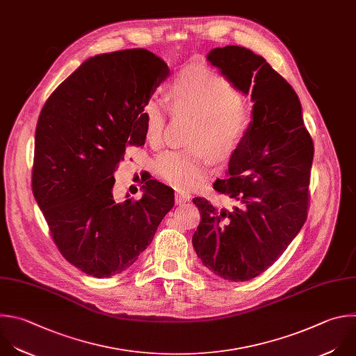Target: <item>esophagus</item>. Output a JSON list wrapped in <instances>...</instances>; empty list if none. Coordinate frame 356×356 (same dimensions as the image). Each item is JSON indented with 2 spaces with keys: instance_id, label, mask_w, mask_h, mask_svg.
<instances>
[{
  "instance_id": "34e87169",
  "label": "esophagus",
  "mask_w": 356,
  "mask_h": 356,
  "mask_svg": "<svg viewBox=\"0 0 356 356\" xmlns=\"http://www.w3.org/2000/svg\"><path fill=\"white\" fill-rule=\"evenodd\" d=\"M176 204L177 205H181V204H184V202H187L188 200H190V194H184V193H177L176 194Z\"/></svg>"
}]
</instances>
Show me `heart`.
<instances>
[{
  "instance_id": "b5f03b06",
  "label": "heart",
  "mask_w": 356,
  "mask_h": 356,
  "mask_svg": "<svg viewBox=\"0 0 356 356\" xmlns=\"http://www.w3.org/2000/svg\"><path fill=\"white\" fill-rule=\"evenodd\" d=\"M172 106L198 117L191 138L194 149L169 151L156 159L158 175L180 190L200 184L209 173L205 152L216 161L227 158L238 148L252 126V114L242 104V95L227 78L204 68L183 70L169 89ZM169 108L165 102L151 99L143 107L145 137L161 145Z\"/></svg>"
}]
</instances>
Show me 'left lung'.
<instances>
[{
  "instance_id": "obj_1",
  "label": "left lung",
  "mask_w": 356,
  "mask_h": 356,
  "mask_svg": "<svg viewBox=\"0 0 356 356\" xmlns=\"http://www.w3.org/2000/svg\"><path fill=\"white\" fill-rule=\"evenodd\" d=\"M236 88L252 93L253 122L213 190L232 209L193 198L201 220L193 246L202 264L226 281L243 282L268 270L306 222L313 140L293 88L261 57L241 46L207 56Z\"/></svg>"
}]
</instances>
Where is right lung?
<instances>
[{"label": "right lung", "instance_id": "1", "mask_svg": "<svg viewBox=\"0 0 356 356\" xmlns=\"http://www.w3.org/2000/svg\"><path fill=\"white\" fill-rule=\"evenodd\" d=\"M169 75L145 49L88 58L44 103L36 127L32 191L63 257L107 278L131 267L175 205L172 187L148 180L118 201L114 176L129 147L145 144L143 107Z\"/></svg>", "mask_w": 356, "mask_h": 356}]
</instances>
